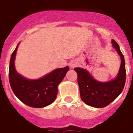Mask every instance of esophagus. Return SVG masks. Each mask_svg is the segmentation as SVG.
Wrapping results in <instances>:
<instances>
[{
    "label": "esophagus",
    "instance_id": "esophagus-1",
    "mask_svg": "<svg viewBox=\"0 0 133 133\" xmlns=\"http://www.w3.org/2000/svg\"><path fill=\"white\" fill-rule=\"evenodd\" d=\"M77 64H78V63H77L76 61L73 60V61H72L70 63V67L71 68H74L75 67L77 66Z\"/></svg>",
    "mask_w": 133,
    "mask_h": 133
}]
</instances>
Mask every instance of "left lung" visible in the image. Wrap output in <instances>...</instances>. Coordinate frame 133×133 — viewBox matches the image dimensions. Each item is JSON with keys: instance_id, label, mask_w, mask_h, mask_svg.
<instances>
[{"instance_id": "obj_1", "label": "left lung", "mask_w": 133, "mask_h": 133, "mask_svg": "<svg viewBox=\"0 0 133 133\" xmlns=\"http://www.w3.org/2000/svg\"><path fill=\"white\" fill-rule=\"evenodd\" d=\"M112 46L120 55L121 59L119 72L116 77L108 82H99L91 75L86 69L75 68L78 74L81 99L86 104L93 108H101L114 101L122 92L126 82L125 61L120 46L114 40H111Z\"/></svg>"}]
</instances>
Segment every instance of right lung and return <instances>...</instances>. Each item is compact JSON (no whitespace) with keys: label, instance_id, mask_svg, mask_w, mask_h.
<instances>
[{"label":"right lung","instance_id":"add662e5","mask_svg":"<svg viewBox=\"0 0 133 133\" xmlns=\"http://www.w3.org/2000/svg\"><path fill=\"white\" fill-rule=\"evenodd\" d=\"M19 44L10 59L9 78L11 87L17 97L25 105L32 108H44L55 100L58 86L70 68L66 66L55 69L39 79L26 78L17 72L15 67V55Z\"/></svg>","mask_w":133,"mask_h":133}]
</instances>
